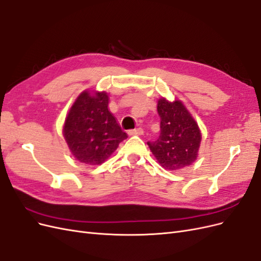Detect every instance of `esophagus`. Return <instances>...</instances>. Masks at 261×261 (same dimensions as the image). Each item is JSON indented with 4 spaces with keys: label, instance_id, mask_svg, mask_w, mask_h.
<instances>
[{
    "label": "esophagus",
    "instance_id": "34e87169",
    "mask_svg": "<svg viewBox=\"0 0 261 261\" xmlns=\"http://www.w3.org/2000/svg\"><path fill=\"white\" fill-rule=\"evenodd\" d=\"M128 134H129L130 136H133V135L140 136V135H143V134H144V129L141 128V127H138V128H136V129H132V130H129V132H128Z\"/></svg>",
    "mask_w": 261,
    "mask_h": 261
}]
</instances>
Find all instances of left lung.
<instances>
[{
  "mask_svg": "<svg viewBox=\"0 0 261 261\" xmlns=\"http://www.w3.org/2000/svg\"><path fill=\"white\" fill-rule=\"evenodd\" d=\"M160 116V136L148 143L161 167L168 171H177L189 167L198 156L201 133L195 118L180 100H158Z\"/></svg>",
  "mask_w": 261,
  "mask_h": 261,
  "instance_id": "1",
  "label": "left lung"
}]
</instances>
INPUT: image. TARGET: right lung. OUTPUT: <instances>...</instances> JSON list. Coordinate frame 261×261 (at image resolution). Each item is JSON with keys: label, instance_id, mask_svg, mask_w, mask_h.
<instances>
[{"label": "right lung", "instance_id": "right-lung-1", "mask_svg": "<svg viewBox=\"0 0 261 261\" xmlns=\"http://www.w3.org/2000/svg\"><path fill=\"white\" fill-rule=\"evenodd\" d=\"M106 91L85 90L66 115L63 136L76 160L88 165L107 161L121 141L127 138L114 115L109 111Z\"/></svg>", "mask_w": 261, "mask_h": 261}]
</instances>
